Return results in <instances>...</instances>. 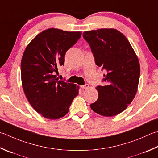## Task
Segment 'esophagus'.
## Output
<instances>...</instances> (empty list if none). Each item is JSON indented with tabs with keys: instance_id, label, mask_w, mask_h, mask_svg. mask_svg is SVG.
Masks as SVG:
<instances>
[{
	"instance_id": "obj_1",
	"label": "esophagus",
	"mask_w": 158,
	"mask_h": 158,
	"mask_svg": "<svg viewBox=\"0 0 158 158\" xmlns=\"http://www.w3.org/2000/svg\"><path fill=\"white\" fill-rule=\"evenodd\" d=\"M81 88L82 89H86V88H89V85L88 84H85V85H81Z\"/></svg>"
}]
</instances>
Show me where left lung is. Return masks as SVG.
<instances>
[{
    "mask_svg": "<svg viewBox=\"0 0 158 158\" xmlns=\"http://www.w3.org/2000/svg\"><path fill=\"white\" fill-rule=\"evenodd\" d=\"M83 37L90 45L96 65L106 72L105 84L97 86L98 99L90 108L102 116L117 115L128 107L137 93L138 58L128 39L116 29L85 31Z\"/></svg>",
    "mask_w": 158,
    "mask_h": 158,
    "instance_id": "obj_1",
    "label": "left lung"
}]
</instances>
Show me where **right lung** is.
Here are the masks:
<instances>
[{"mask_svg": "<svg viewBox=\"0 0 158 158\" xmlns=\"http://www.w3.org/2000/svg\"><path fill=\"white\" fill-rule=\"evenodd\" d=\"M81 36V31L49 28L34 37L23 54V89L30 105L45 118L64 117L78 95L79 85L59 81L55 73L64 65L65 52Z\"/></svg>", "mask_w": 158, "mask_h": 158, "instance_id": "1", "label": "right lung"}]
</instances>
